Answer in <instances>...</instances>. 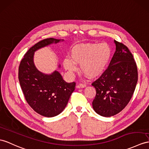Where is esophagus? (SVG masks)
<instances>
[{"mask_svg":"<svg viewBox=\"0 0 149 149\" xmlns=\"http://www.w3.org/2000/svg\"><path fill=\"white\" fill-rule=\"evenodd\" d=\"M86 86V85L85 84H83V83H80V84H79L77 86V88H84V87Z\"/></svg>","mask_w":149,"mask_h":149,"instance_id":"obj_1","label":"esophagus"}]
</instances>
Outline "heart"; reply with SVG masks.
Here are the masks:
<instances>
[{
    "mask_svg": "<svg viewBox=\"0 0 149 149\" xmlns=\"http://www.w3.org/2000/svg\"><path fill=\"white\" fill-rule=\"evenodd\" d=\"M111 47L106 43H86L74 47L71 58H66L64 66L71 73L78 70L76 64H80V70L90 78H95L103 74L111 57Z\"/></svg>",
    "mask_w": 149,
    "mask_h": 149,
    "instance_id": "obj_1",
    "label": "heart"
}]
</instances>
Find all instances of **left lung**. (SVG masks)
I'll use <instances>...</instances> for the list:
<instances>
[{
	"mask_svg": "<svg viewBox=\"0 0 149 149\" xmlns=\"http://www.w3.org/2000/svg\"><path fill=\"white\" fill-rule=\"evenodd\" d=\"M116 52L108 68L92 85L96 90L92 106L98 114L111 117L118 114L131 100L138 81L136 64L123 43L114 40Z\"/></svg>",
	"mask_w": 149,
	"mask_h": 149,
	"instance_id": "8db88e82",
	"label": "left lung"
}]
</instances>
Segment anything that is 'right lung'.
Wrapping results in <instances>:
<instances>
[{"label": "right lung", "instance_id": "add662e5", "mask_svg": "<svg viewBox=\"0 0 149 149\" xmlns=\"http://www.w3.org/2000/svg\"><path fill=\"white\" fill-rule=\"evenodd\" d=\"M60 40L50 38L36 43L24 54L18 71L20 86L27 103L38 114L48 118L56 116L64 109L76 83L66 82L57 71L51 74L40 72L35 66L33 56L37 50Z\"/></svg>", "mask_w": 149, "mask_h": 149}]
</instances>
